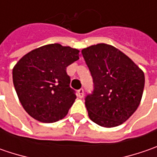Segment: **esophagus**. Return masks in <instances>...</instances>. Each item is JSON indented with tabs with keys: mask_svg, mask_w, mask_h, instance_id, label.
Wrapping results in <instances>:
<instances>
[{
	"mask_svg": "<svg viewBox=\"0 0 157 157\" xmlns=\"http://www.w3.org/2000/svg\"><path fill=\"white\" fill-rule=\"evenodd\" d=\"M78 98H83L84 97V90L83 89H79L78 91Z\"/></svg>",
	"mask_w": 157,
	"mask_h": 157,
	"instance_id": "esophagus-1",
	"label": "esophagus"
}]
</instances>
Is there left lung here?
<instances>
[{"instance_id": "8db88e82", "label": "left lung", "mask_w": 157, "mask_h": 157, "mask_svg": "<svg viewBox=\"0 0 157 157\" xmlns=\"http://www.w3.org/2000/svg\"><path fill=\"white\" fill-rule=\"evenodd\" d=\"M92 73L93 94L86 98L89 118L104 128L124 123L142 100L144 72L114 46L98 44L82 50Z\"/></svg>"}]
</instances>
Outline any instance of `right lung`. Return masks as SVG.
<instances>
[{
  "label": "right lung",
  "mask_w": 157,
  "mask_h": 157,
  "mask_svg": "<svg viewBox=\"0 0 157 157\" xmlns=\"http://www.w3.org/2000/svg\"><path fill=\"white\" fill-rule=\"evenodd\" d=\"M79 51L52 44L24 55L13 68V83L22 107L35 120L52 123L66 116L76 95L66 67Z\"/></svg>",
  "instance_id": "obj_1"
}]
</instances>
